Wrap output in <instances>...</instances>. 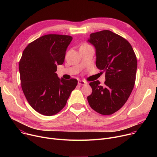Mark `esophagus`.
Here are the masks:
<instances>
[{"label": "esophagus", "instance_id": "1", "mask_svg": "<svg viewBox=\"0 0 157 157\" xmlns=\"http://www.w3.org/2000/svg\"><path fill=\"white\" fill-rule=\"evenodd\" d=\"M87 84V82L84 81H78V84H79V85H85Z\"/></svg>", "mask_w": 157, "mask_h": 157}]
</instances>
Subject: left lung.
Segmentation results:
<instances>
[{
    "label": "left lung",
    "instance_id": "left-lung-1",
    "mask_svg": "<svg viewBox=\"0 0 157 157\" xmlns=\"http://www.w3.org/2000/svg\"><path fill=\"white\" fill-rule=\"evenodd\" d=\"M87 41L95 47L97 68L105 71L103 86L99 81L89 83L87 96L91 107L102 115L119 110L129 98L135 84L137 61L129 42L109 30L91 33Z\"/></svg>",
    "mask_w": 157,
    "mask_h": 157
}]
</instances>
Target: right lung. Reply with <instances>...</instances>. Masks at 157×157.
I'll return each instance as SVG.
<instances>
[{"mask_svg": "<svg viewBox=\"0 0 157 157\" xmlns=\"http://www.w3.org/2000/svg\"><path fill=\"white\" fill-rule=\"evenodd\" d=\"M72 40L69 35H44L29 43L22 54L19 63L22 90L32 107L42 115L58 113L77 86V79H59L55 73Z\"/></svg>", "mask_w": 157, "mask_h": 157, "instance_id": "1", "label": "right lung"}]
</instances>
